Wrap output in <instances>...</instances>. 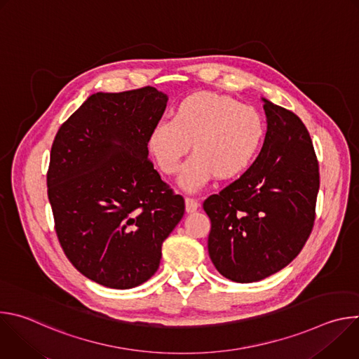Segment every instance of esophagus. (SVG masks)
<instances>
[{
    "label": "esophagus",
    "instance_id": "1",
    "mask_svg": "<svg viewBox=\"0 0 359 359\" xmlns=\"http://www.w3.org/2000/svg\"><path fill=\"white\" fill-rule=\"evenodd\" d=\"M184 203H186V212H187V213H194V212L197 210V208H198L197 200H194V198H191V197H186Z\"/></svg>",
    "mask_w": 359,
    "mask_h": 359
}]
</instances>
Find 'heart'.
<instances>
[{
  "mask_svg": "<svg viewBox=\"0 0 359 359\" xmlns=\"http://www.w3.org/2000/svg\"><path fill=\"white\" fill-rule=\"evenodd\" d=\"M266 135L262 114L231 96L200 90L183 97L173 109L172 122H161L147 137V147L165 175L182 170L180 186L200 189L212 176L229 180L243 173L257 156Z\"/></svg>",
  "mask_w": 359,
  "mask_h": 359,
  "instance_id": "b5f03b06",
  "label": "heart"
}]
</instances>
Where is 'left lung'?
Segmentation results:
<instances>
[{"label": "left lung", "instance_id": "8db88e82", "mask_svg": "<svg viewBox=\"0 0 359 359\" xmlns=\"http://www.w3.org/2000/svg\"><path fill=\"white\" fill-rule=\"evenodd\" d=\"M267 133L255 162L203 209L212 222L209 255L236 283H255L288 266L309 240L320 189L314 146L301 119L264 99Z\"/></svg>", "mask_w": 359, "mask_h": 359}]
</instances>
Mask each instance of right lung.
<instances>
[{
    "label": "right lung",
    "mask_w": 359,
    "mask_h": 359,
    "mask_svg": "<svg viewBox=\"0 0 359 359\" xmlns=\"http://www.w3.org/2000/svg\"><path fill=\"white\" fill-rule=\"evenodd\" d=\"M168 104L153 86L90 95L60 128L46 175L55 231L72 266L116 290L147 281L184 200L149 161Z\"/></svg>",
    "instance_id": "1"
}]
</instances>
